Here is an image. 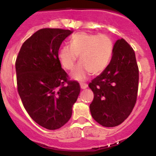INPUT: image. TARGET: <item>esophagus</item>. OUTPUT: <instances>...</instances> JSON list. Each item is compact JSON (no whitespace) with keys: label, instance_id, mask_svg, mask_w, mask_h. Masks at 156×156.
<instances>
[{"label":"esophagus","instance_id":"obj_1","mask_svg":"<svg viewBox=\"0 0 156 156\" xmlns=\"http://www.w3.org/2000/svg\"><path fill=\"white\" fill-rule=\"evenodd\" d=\"M87 87V84L85 83H80V88L81 89H86Z\"/></svg>","mask_w":156,"mask_h":156}]
</instances>
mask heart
<instances>
[{
    "instance_id": "b5f03b06",
    "label": "heart",
    "mask_w": 156,
    "mask_h": 156,
    "mask_svg": "<svg viewBox=\"0 0 156 156\" xmlns=\"http://www.w3.org/2000/svg\"><path fill=\"white\" fill-rule=\"evenodd\" d=\"M114 51V44L106 34L78 33L72 37L70 47L58 51V61L65 69L72 70L80 55L81 62L71 73L73 80L83 81L89 76L101 73L109 65Z\"/></svg>"
}]
</instances>
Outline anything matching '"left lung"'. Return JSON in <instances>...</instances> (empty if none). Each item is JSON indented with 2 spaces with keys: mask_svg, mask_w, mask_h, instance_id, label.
<instances>
[{
  "mask_svg": "<svg viewBox=\"0 0 156 156\" xmlns=\"http://www.w3.org/2000/svg\"><path fill=\"white\" fill-rule=\"evenodd\" d=\"M138 80L134 51L124 39L117 40L108 67L89 83L94 92L90 105L94 119L105 127L121 124L135 105Z\"/></svg>",
  "mask_w": 156,
  "mask_h": 156,
  "instance_id": "1",
  "label": "left lung"
}]
</instances>
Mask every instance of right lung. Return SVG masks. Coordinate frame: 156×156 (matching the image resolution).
<instances>
[{
	"label": "right lung",
	"instance_id": "right-lung-1",
	"mask_svg": "<svg viewBox=\"0 0 156 156\" xmlns=\"http://www.w3.org/2000/svg\"><path fill=\"white\" fill-rule=\"evenodd\" d=\"M73 32L41 29L23 43L16 62L18 92L37 124L57 129L69 120L80 92L79 83L68 80L58 54Z\"/></svg>",
	"mask_w": 156,
	"mask_h": 156
}]
</instances>
